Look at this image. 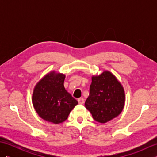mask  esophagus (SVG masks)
<instances>
[{
    "mask_svg": "<svg viewBox=\"0 0 157 157\" xmlns=\"http://www.w3.org/2000/svg\"><path fill=\"white\" fill-rule=\"evenodd\" d=\"M78 101L79 102V104L83 105V104H84V99L83 98H79L78 99Z\"/></svg>",
    "mask_w": 157,
    "mask_h": 157,
    "instance_id": "esophagus-1",
    "label": "esophagus"
}]
</instances>
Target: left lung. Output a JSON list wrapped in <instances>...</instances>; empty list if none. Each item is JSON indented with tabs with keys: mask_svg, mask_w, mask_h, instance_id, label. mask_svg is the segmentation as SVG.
Wrapping results in <instances>:
<instances>
[{
	"mask_svg": "<svg viewBox=\"0 0 157 157\" xmlns=\"http://www.w3.org/2000/svg\"><path fill=\"white\" fill-rule=\"evenodd\" d=\"M124 104V90L114 75L105 71L92 77L85 106L95 121L105 123L115 118L121 113Z\"/></svg>",
	"mask_w": 157,
	"mask_h": 157,
	"instance_id": "1",
	"label": "left lung"
}]
</instances>
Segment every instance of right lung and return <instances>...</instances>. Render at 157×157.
Wrapping results in <instances>:
<instances>
[{"label":"right lung","mask_w":157,"mask_h":157,"mask_svg":"<svg viewBox=\"0 0 157 157\" xmlns=\"http://www.w3.org/2000/svg\"><path fill=\"white\" fill-rule=\"evenodd\" d=\"M65 75L52 71L40 79L32 94L33 106L38 115L55 124L67 119L78 101L64 87Z\"/></svg>","instance_id":"add662e5"}]
</instances>
